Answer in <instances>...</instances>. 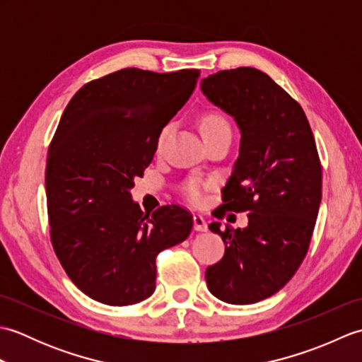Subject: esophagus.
<instances>
[{"label": "esophagus", "instance_id": "esophagus-1", "mask_svg": "<svg viewBox=\"0 0 362 362\" xmlns=\"http://www.w3.org/2000/svg\"><path fill=\"white\" fill-rule=\"evenodd\" d=\"M193 224H194L196 232H206V228H209V226H206V222L201 216V214H194V216H193Z\"/></svg>", "mask_w": 362, "mask_h": 362}]
</instances>
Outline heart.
Segmentation results:
<instances>
[{"label": "heart", "mask_w": 362, "mask_h": 362, "mask_svg": "<svg viewBox=\"0 0 362 362\" xmlns=\"http://www.w3.org/2000/svg\"><path fill=\"white\" fill-rule=\"evenodd\" d=\"M228 126L227 121L219 117V115H205V117L201 119V130L202 134L205 132H210L213 129H218V127H224ZM163 136V135H161ZM161 136H160V141H161ZM206 187V183L201 179H191L189 182L185 183V187H183V193L189 199L191 202H201L202 197H204V189Z\"/></svg>", "instance_id": "b5f03b06"}]
</instances>
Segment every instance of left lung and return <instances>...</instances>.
Listing matches in <instances>:
<instances>
[{
  "mask_svg": "<svg viewBox=\"0 0 362 362\" xmlns=\"http://www.w3.org/2000/svg\"><path fill=\"white\" fill-rule=\"evenodd\" d=\"M201 90L241 134L222 209L249 211L245 228L210 224L226 253L206 267V286L226 303H257L279 292L308 252L322 199L316 141L302 107L257 68L210 74Z\"/></svg>",
  "mask_w": 362,
  "mask_h": 362,
  "instance_id": "1",
  "label": "left lung"
}]
</instances>
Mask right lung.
<instances>
[{
  "mask_svg": "<svg viewBox=\"0 0 362 362\" xmlns=\"http://www.w3.org/2000/svg\"><path fill=\"white\" fill-rule=\"evenodd\" d=\"M199 74L124 68L86 83L60 118L45 177L51 243L66 275L96 302L126 306L151 297L158 252L191 233L185 209L143 213L130 189Z\"/></svg>",
  "mask_w": 362,
  "mask_h": 362,
  "instance_id": "obj_1",
  "label": "right lung"
}]
</instances>
